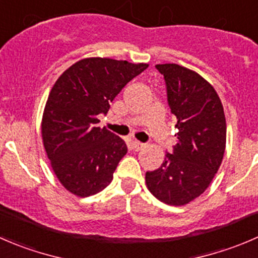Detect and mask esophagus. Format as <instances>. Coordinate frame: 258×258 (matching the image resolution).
Returning <instances> with one entry per match:
<instances>
[{
    "instance_id": "34e87169",
    "label": "esophagus",
    "mask_w": 258,
    "mask_h": 258,
    "mask_svg": "<svg viewBox=\"0 0 258 258\" xmlns=\"http://www.w3.org/2000/svg\"><path fill=\"white\" fill-rule=\"evenodd\" d=\"M144 147H145V144H143V143H140V142H137V140H134V142L132 143V148L134 150H137V152L138 150H142Z\"/></svg>"
}]
</instances>
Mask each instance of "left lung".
<instances>
[{
  "label": "left lung",
  "instance_id": "1",
  "mask_svg": "<svg viewBox=\"0 0 258 258\" xmlns=\"http://www.w3.org/2000/svg\"><path fill=\"white\" fill-rule=\"evenodd\" d=\"M177 116V144L160 168L145 173L149 192L169 206H184L208 188L226 149V116L218 94L196 71L177 63L155 65Z\"/></svg>",
  "mask_w": 258,
  "mask_h": 258
}]
</instances>
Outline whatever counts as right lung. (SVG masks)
I'll list each match as a JSON object with an SVG mask.
<instances>
[{
    "label": "right lung",
    "instance_id": "1",
    "mask_svg": "<svg viewBox=\"0 0 258 258\" xmlns=\"http://www.w3.org/2000/svg\"><path fill=\"white\" fill-rule=\"evenodd\" d=\"M148 63L109 57H86L63 71L48 94L41 135L46 154L58 182L78 197L101 192L113 180L125 142L104 126L106 114L121 89Z\"/></svg>",
    "mask_w": 258,
    "mask_h": 258
}]
</instances>
